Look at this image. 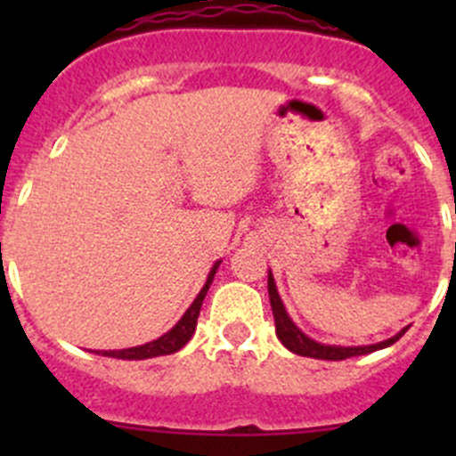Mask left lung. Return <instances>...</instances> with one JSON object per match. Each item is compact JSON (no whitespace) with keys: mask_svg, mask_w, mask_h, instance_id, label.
I'll use <instances>...</instances> for the list:
<instances>
[{"mask_svg":"<svg viewBox=\"0 0 456 456\" xmlns=\"http://www.w3.org/2000/svg\"><path fill=\"white\" fill-rule=\"evenodd\" d=\"M269 300H271V311H273V320H275V335H278V339L289 348V351L302 357L339 362V360H348V357L369 355L372 351H379V348L390 346V344H395L403 333H406V329H402L390 339H384V342L379 344H370V346H329V344H320L315 342V339H311L309 335H305L296 324H293V320L289 317L287 309H284L282 300H280L278 289H275V280L271 273H269Z\"/></svg>","mask_w":456,"mask_h":456,"instance_id":"obj_1","label":"left lung"}]
</instances>
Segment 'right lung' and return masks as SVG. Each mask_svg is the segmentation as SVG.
Masks as SVG:
<instances>
[{"mask_svg":"<svg viewBox=\"0 0 456 456\" xmlns=\"http://www.w3.org/2000/svg\"><path fill=\"white\" fill-rule=\"evenodd\" d=\"M220 262L223 260H218L214 266H211L209 275H207L205 287L200 289V293L196 296V300L191 302V306L185 311V315L176 322V326H174V329H169L167 333L160 335V338L154 339V342L141 344V346H134V348H123V351H99V355L117 357V360H150V357L172 355V353L181 351V348L190 342L191 335H194L196 320H199L202 300H205L207 291H209V284H211V280H214L216 269L220 266Z\"/></svg>","mask_w":456,"mask_h":456,"instance_id":"add662e5","label":"right lung"}]
</instances>
